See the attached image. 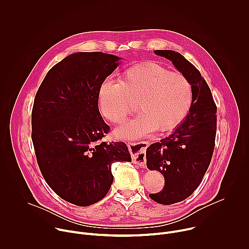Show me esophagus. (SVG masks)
<instances>
[{"instance_id":"34e87169","label":"esophagus","mask_w":249,"mask_h":249,"mask_svg":"<svg viewBox=\"0 0 249 249\" xmlns=\"http://www.w3.org/2000/svg\"><path fill=\"white\" fill-rule=\"evenodd\" d=\"M141 146H142V152H141V156L139 158H133V162L134 163H137L138 165H140L141 167H146V161H145V157H144V154H145V151L146 149L150 146V141H143L141 142ZM128 147L130 148V145L128 144Z\"/></svg>"}]
</instances>
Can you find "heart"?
Wrapping results in <instances>:
<instances>
[{"label":"heart","mask_w":249,"mask_h":249,"mask_svg":"<svg viewBox=\"0 0 249 249\" xmlns=\"http://www.w3.org/2000/svg\"><path fill=\"white\" fill-rule=\"evenodd\" d=\"M193 97L192 83L184 74L157 62H144L129 67L120 81L103 82L98 105L106 119L121 124L137 110L139 101L144 112L116 131L121 138H136L156 128L167 131L178 125L190 111Z\"/></svg>","instance_id":"1"}]
</instances>
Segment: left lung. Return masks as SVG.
Masks as SVG:
<instances>
[{
	"mask_svg": "<svg viewBox=\"0 0 249 249\" xmlns=\"http://www.w3.org/2000/svg\"><path fill=\"white\" fill-rule=\"evenodd\" d=\"M192 83L194 97L186 119L168 137L147 149V166L164 177V187L150 198L171 205L188 198L200 185L215 149L217 106L198 69L180 53L156 50Z\"/></svg>",
	"mask_w": 249,
	"mask_h": 249,
	"instance_id": "obj_1",
	"label": "left lung"
}]
</instances>
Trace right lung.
Listing matches in <instances>:
<instances>
[{
  "label": "right lung",
  "mask_w": 249,
  "mask_h": 249,
  "mask_svg": "<svg viewBox=\"0 0 249 249\" xmlns=\"http://www.w3.org/2000/svg\"><path fill=\"white\" fill-rule=\"evenodd\" d=\"M119 57L79 52L53 66L35 95L31 139L39 169L65 201L92 205L113 182L111 164L131 161L123 142H102L110 127L98 109V90Z\"/></svg>",
  "instance_id": "right-lung-1"
}]
</instances>
